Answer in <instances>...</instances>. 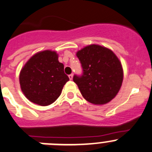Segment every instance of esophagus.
I'll list each match as a JSON object with an SVG mask.
<instances>
[{"label":"esophagus","instance_id":"esophagus-1","mask_svg":"<svg viewBox=\"0 0 152 152\" xmlns=\"http://www.w3.org/2000/svg\"><path fill=\"white\" fill-rule=\"evenodd\" d=\"M68 77H69V79H70V80H72V79H73V74H70V75H69V76H68Z\"/></svg>","mask_w":152,"mask_h":152}]
</instances>
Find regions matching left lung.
I'll return each instance as SVG.
<instances>
[{
	"instance_id": "obj_1",
	"label": "left lung",
	"mask_w": 152,
	"mask_h": 152,
	"mask_svg": "<svg viewBox=\"0 0 152 152\" xmlns=\"http://www.w3.org/2000/svg\"><path fill=\"white\" fill-rule=\"evenodd\" d=\"M83 68L82 76H73L82 96L94 104H104L118 94L123 81L121 61L108 48L90 45L76 52Z\"/></svg>"
}]
</instances>
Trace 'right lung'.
Masks as SVG:
<instances>
[{
	"mask_svg": "<svg viewBox=\"0 0 152 152\" xmlns=\"http://www.w3.org/2000/svg\"><path fill=\"white\" fill-rule=\"evenodd\" d=\"M69 78L58 55L51 50L34 54L20 70L19 82L25 96L42 106L53 103L61 95Z\"/></svg>",
	"mask_w": 152,
	"mask_h": 152,
	"instance_id": "add662e5",
	"label": "right lung"
}]
</instances>
